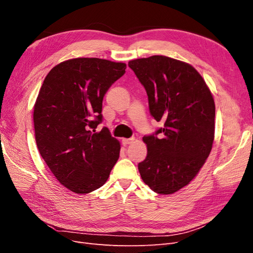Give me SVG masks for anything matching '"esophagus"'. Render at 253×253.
<instances>
[{"instance_id":"1","label":"esophagus","mask_w":253,"mask_h":253,"mask_svg":"<svg viewBox=\"0 0 253 253\" xmlns=\"http://www.w3.org/2000/svg\"><path fill=\"white\" fill-rule=\"evenodd\" d=\"M134 138H129V139H122V144L124 145H127V144H129V143H132V142H134Z\"/></svg>"}]
</instances>
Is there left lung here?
<instances>
[{
  "mask_svg": "<svg viewBox=\"0 0 253 253\" xmlns=\"http://www.w3.org/2000/svg\"><path fill=\"white\" fill-rule=\"evenodd\" d=\"M147 90L150 112L164 127L144 136L148 155L138 165L145 185L173 194L189 185L208 158L214 140L215 104L204 78L189 63L166 56L131 60Z\"/></svg>",
  "mask_w": 253,
  "mask_h": 253,
  "instance_id": "left-lung-1",
  "label": "left lung"
}]
</instances>
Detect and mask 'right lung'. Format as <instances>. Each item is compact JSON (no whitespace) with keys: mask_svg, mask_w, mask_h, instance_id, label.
<instances>
[{"mask_svg":"<svg viewBox=\"0 0 253 253\" xmlns=\"http://www.w3.org/2000/svg\"><path fill=\"white\" fill-rule=\"evenodd\" d=\"M126 64L99 58L63 61L45 77L34 106L38 150L53 176L72 192L86 194L108 180L120 142L103 127L102 100Z\"/></svg>","mask_w":253,"mask_h":253,"instance_id":"obj_1","label":"right lung"}]
</instances>
